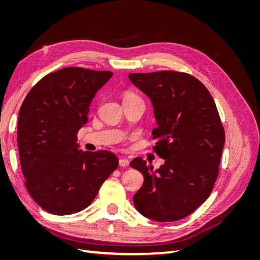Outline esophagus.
Returning a JSON list of instances; mask_svg holds the SVG:
<instances>
[{
  "mask_svg": "<svg viewBox=\"0 0 260 260\" xmlns=\"http://www.w3.org/2000/svg\"><path fill=\"white\" fill-rule=\"evenodd\" d=\"M119 166L120 167H128L129 166V160L125 159V158H121L119 160Z\"/></svg>",
  "mask_w": 260,
  "mask_h": 260,
  "instance_id": "1",
  "label": "esophagus"
}]
</instances>
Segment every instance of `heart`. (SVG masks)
Returning <instances> with one entry per match:
<instances>
[{"label": "heart", "instance_id": "b5f03b06", "mask_svg": "<svg viewBox=\"0 0 260 260\" xmlns=\"http://www.w3.org/2000/svg\"><path fill=\"white\" fill-rule=\"evenodd\" d=\"M131 96H135V95H132V94H131V93H127V94H125V95H124V98H123V99H127V98H131Z\"/></svg>", "mask_w": 260, "mask_h": 260}]
</instances>
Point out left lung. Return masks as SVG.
I'll list each match as a JSON object with an SVG mask.
<instances>
[{
    "label": "left lung",
    "mask_w": 260,
    "mask_h": 260,
    "mask_svg": "<svg viewBox=\"0 0 260 260\" xmlns=\"http://www.w3.org/2000/svg\"><path fill=\"white\" fill-rule=\"evenodd\" d=\"M129 78L152 101L157 121L153 148L165 159L155 171L139 157L130 162L144 177L133 196L135 207L155 221H177L198 209L214 188L223 125L211 94L195 77L162 70Z\"/></svg>",
    "instance_id": "1"
}]
</instances>
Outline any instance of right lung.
<instances>
[{
	"label": "right lung",
	"instance_id": "1",
	"mask_svg": "<svg viewBox=\"0 0 260 260\" xmlns=\"http://www.w3.org/2000/svg\"><path fill=\"white\" fill-rule=\"evenodd\" d=\"M112 76L62 68L44 76L22 102L17 125L21 171L30 196L50 214L85 209L118 167L113 153L82 152L77 143L93 98Z\"/></svg>",
	"mask_w": 260,
	"mask_h": 260
}]
</instances>
